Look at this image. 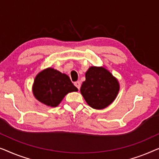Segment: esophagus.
I'll return each instance as SVG.
<instances>
[{"label": "esophagus", "instance_id": "1", "mask_svg": "<svg viewBox=\"0 0 159 159\" xmlns=\"http://www.w3.org/2000/svg\"><path fill=\"white\" fill-rule=\"evenodd\" d=\"M74 85H75V86L76 87V88L79 90L80 88V81L75 82V83H74Z\"/></svg>", "mask_w": 159, "mask_h": 159}]
</instances>
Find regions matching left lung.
Masks as SVG:
<instances>
[{
	"label": "left lung",
	"mask_w": 159,
	"mask_h": 159,
	"mask_svg": "<svg viewBox=\"0 0 159 159\" xmlns=\"http://www.w3.org/2000/svg\"><path fill=\"white\" fill-rule=\"evenodd\" d=\"M85 76L86 80L80 91L89 106L102 109L115 101L120 91V83L110 71L104 66H91Z\"/></svg>",
	"instance_id": "left-lung-1"
}]
</instances>
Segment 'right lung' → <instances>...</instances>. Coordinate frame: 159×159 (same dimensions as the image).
<instances>
[{
	"instance_id": "right-lung-1",
	"label": "right lung",
	"mask_w": 159,
	"mask_h": 159,
	"mask_svg": "<svg viewBox=\"0 0 159 159\" xmlns=\"http://www.w3.org/2000/svg\"><path fill=\"white\" fill-rule=\"evenodd\" d=\"M78 91L68 75L52 68L40 71L36 75L32 92L38 101L48 107H56L68 93Z\"/></svg>"
}]
</instances>
